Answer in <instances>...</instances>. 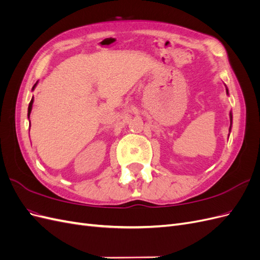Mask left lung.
I'll list each match as a JSON object with an SVG mask.
<instances>
[{"mask_svg":"<svg viewBox=\"0 0 260 260\" xmlns=\"http://www.w3.org/2000/svg\"><path fill=\"white\" fill-rule=\"evenodd\" d=\"M225 91H226L228 95H229V91H228L226 86H225ZM231 127H232V113H230V128H229V131H231Z\"/></svg>","mask_w":260,"mask_h":260,"instance_id":"1","label":"left lung"}]
</instances>
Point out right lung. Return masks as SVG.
<instances>
[{
    "instance_id": "obj_1",
    "label": "right lung",
    "mask_w": 260,
    "mask_h": 260,
    "mask_svg": "<svg viewBox=\"0 0 260 260\" xmlns=\"http://www.w3.org/2000/svg\"><path fill=\"white\" fill-rule=\"evenodd\" d=\"M37 84H38V81L35 83V85L32 86V91L35 90V88L37 86ZM32 104H34V96H32V99H31V101H30V103H29V106H28V118L30 117V113H31V109H32Z\"/></svg>"
}]
</instances>
